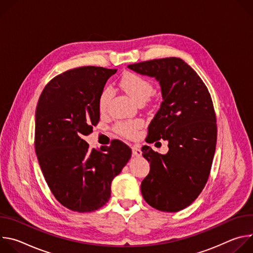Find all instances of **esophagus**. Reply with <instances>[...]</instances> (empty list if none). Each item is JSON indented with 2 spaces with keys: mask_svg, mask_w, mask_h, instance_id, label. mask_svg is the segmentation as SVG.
I'll list each match as a JSON object with an SVG mask.
<instances>
[{
  "mask_svg": "<svg viewBox=\"0 0 253 253\" xmlns=\"http://www.w3.org/2000/svg\"><path fill=\"white\" fill-rule=\"evenodd\" d=\"M132 153L134 156H141L142 155V151L140 149V147L138 145H133L132 146Z\"/></svg>",
  "mask_w": 253,
  "mask_h": 253,
  "instance_id": "34e87169",
  "label": "esophagus"
}]
</instances>
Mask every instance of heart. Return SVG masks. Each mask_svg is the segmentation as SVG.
Masks as SVG:
<instances>
[{
  "mask_svg": "<svg viewBox=\"0 0 253 253\" xmlns=\"http://www.w3.org/2000/svg\"><path fill=\"white\" fill-rule=\"evenodd\" d=\"M121 88L129 95V97L136 103L145 102L153 92V85L149 80L142 77L133 72H127L120 80ZM112 96L110 88H105L99 97V109L101 112L106 111L108 102ZM143 122L140 119L121 120L115 123L114 131L119 135L127 138H133L137 134Z\"/></svg>",
  "mask_w": 253,
  "mask_h": 253,
  "instance_id": "obj_1",
  "label": "heart"
}]
</instances>
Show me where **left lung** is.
<instances>
[{"label":"left lung","mask_w":253,"mask_h":253,"mask_svg":"<svg viewBox=\"0 0 253 253\" xmlns=\"http://www.w3.org/2000/svg\"><path fill=\"white\" fill-rule=\"evenodd\" d=\"M128 68L159 81L163 101L148 126L146 142L164 139L169 147L165 155L142 147L150 171L141 183V193L155 209L180 211L198 197L210 174L217 139L210 93L180 58L144 61Z\"/></svg>","instance_id":"8db88e82"}]
</instances>
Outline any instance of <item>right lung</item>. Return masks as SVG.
<instances>
[{"label": "right lung", "instance_id": "right-lung-1", "mask_svg": "<svg viewBox=\"0 0 253 253\" xmlns=\"http://www.w3.org/2000/svg\"><path fill=\"white\" fill-rule=\"evenodd\" d=\"M117 69L80 67L54 77L36 108L35 150L46 182L66 208L91 212L105 205L111 182L132 151L120 140L89 149L83 139L100 120L99 97Z\"/></svg>", "mask_w": 253, "mask_h": 253}]
</instances>
